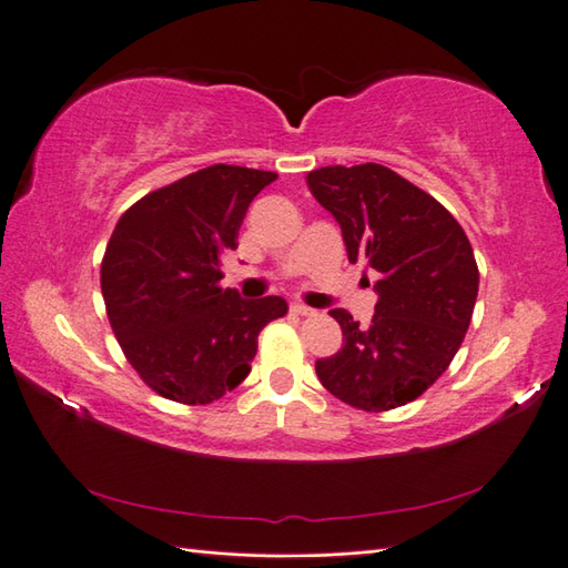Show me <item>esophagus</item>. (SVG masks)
<instances>
[{
  "mask_svg": "<svg viewBox=\"0 0 568 568\" xmlns=\"http://www.w3.org/2000/svg\"><path fill=\"white\" fill-rule=\"evenodd\" d=\"M292 308H294V314H298V316H314V314H316L312 306H306V304H302V302H294Z\"/></svg>",
  "mask_w": 568,
  "mask_h": 568,
  "instance_id": "obj_1",
  "label": "esophagus"
}]
</instances>
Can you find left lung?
Instances as JSON below:
<instances>
[{
  "label": "left lung",
  "mask_w": 568,
  "mask_h": 568,
  "mask_svg": "<svg viewBox=\"0 0 568 568\" xmlns=\"http://www.w3.org/2000/svg\"><path fill=\"white\" fill-rule=\"evenodd\" d=\"M306 183L341 224L348 262L378 272L368 328L346 308L328 312L344 346L316 361V376L353 408L393 410L430 388L463 346L479 288L473 244L440 202L385 165L318 168Z\"/></svg>",
  "instance_id": "1"
}]
</instances>
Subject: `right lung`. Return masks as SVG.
<instances>
[{
	"mask_svg": "<svg viewBox=\"0 0 568 568\" xmlns=\"http://www.w3.org/2000/svg\"><path fill=\"white\" fill-rule=\"evenodd\" d=\"M276 173L210 165L128 207L105 247L101 292L111 328L143 383L168 400L207 405L250 376L256 336L288 306L222 288L250 202Z\"/></svg>",
	"mask_w": 568,
	"mask_h": 568,
	"instance_id": "obj_1",
	"label": "right lung"
}]
</instances>
